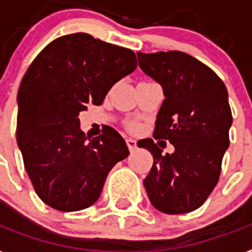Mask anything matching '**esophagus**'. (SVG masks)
Listing matches in <instances>:
<instances>
[{
	"instance_id": "1",
	"label": "esophagus",
	"mask_w": 252,
	"mask_h": 252,
	"mask_svg": "<svg viewBox=\"0 0 252 252\" xmlns=\"http://www.w3.org/2000/svg\"><path fill=\"white\" fill-rule=\"evenodd\" d=\"M126 145L129 147L130 153H133L137 149V141L133 140V138H126Z\"/></svg>"
}]
</instances>
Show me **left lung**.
Here are the masks:
<instances>
[{"instance_id": "left-lung-1", "label": "left lung", "mask_w": 252, "mask_h": 252, "mask_svg": "<svg viewBox=\"0 0 252 252\" xmlns=\"http://www.w3.org/2000/svg\"><path fill=\"white\" fill-rule=\"evenodd\" d=\"M138 66L163 89L154 137L175 147L172 154L151 138L138 141L154 163L144 180L151 204L168 215L199 208L219 181L233 123L228 91L210 67L181 52L137 53Z\"/></svg>"}]
</instances>
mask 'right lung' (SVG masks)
Wrapping results in <instances>:
<instances>
[{"label":"right lung","instance_id":"add662e5","mask_svg":"<svg viewBox=\"0 0 252 252\" xmlns=\"http://www.w3.org/2000/svg\"><path fill=\"white\" fill-rule=\"evenodd\" d=\"M137 67L132 50L88 33L55 38L34 58L18 92L16 142L28 177L45 204L63 212L95 203L106 177L129 150L115 129H80L79 114L99 106Z\"/></svg>","mask_w":252,"mask_h":252}]
</instances>
